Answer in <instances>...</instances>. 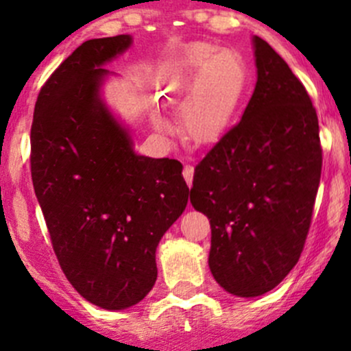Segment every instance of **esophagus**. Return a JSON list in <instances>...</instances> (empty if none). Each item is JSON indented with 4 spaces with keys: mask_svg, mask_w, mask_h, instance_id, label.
<instances>
[{
    "mask_svg": "<svg viewBox=\"0 0 351 351\" xmlns=\"http://www.w3.org/2000/svg\"><path fill=\"white\" fill-rule=\"evenodd\" d=\"M183 178H185L186 185L192 186V183H193V166L192 165H185V168H183Z\"/></svg>",
    "mask_w": 351,
    "mask_h": 351,
    "instance_id": "1",
    "label": "esophagus"
}]
</instances>
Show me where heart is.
Segmentation results:
<instances>
[{
    "label": "heart",
    "instance_id": "heart-1",
    "mask_svg": "<svg viewBox=\"0 0 351 351\" xmlns=\"http://www.w3.org/2000/svg\"><path fill=\"white\" fill-rule=\"evenodd\" d=\"M180 84L193 81L183 104L182 119L186 134L197 143H214L234 119L246 86V71L236 52L212 44L192 45L183 56L178 71ZM162 130L168 123L158 120Z\"/></svg>",
    "mask_w": 351,
    "mask_h": 351
}]
</instances>
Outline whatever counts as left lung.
I'll list each match as a JSON object with an SVG mask.
<instances>
[{"label":"left lung","mask_w":351,"mask_h":351,"mask_svg":"<svg viewBox=\"0 0 351 351\" xmlns=\"http://www.w3.org/2000/svg\"><path fill=\"white\" fill-rule=\"evenodd\" d=\"M256 86L238 125L195 168L190 202L210 221L208 267L238 297L275 289L302 253L321 180L319 123L306 88L253 37Z\"/></svg>","instance_id":"left-lung-1"}]
</instances>
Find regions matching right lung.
<instances>
[{
    "label": "right lung",
    "mask_w": 351,
    "mask_h": 351,
    "mask_svg": "<svg viewBox=\"0 0 351 351\" xmlns=\"http://www.w3.org/2000/svg\"><path fill=\"white\" fill-rule=\"evenodd\" d=\"M130 44V35L81 44L42 86L30 132L32 182L59 265L107 311L149 293L156 247L189 202L182 162L137 154L101 98L104 66Z\"/></svg>",
    "instance_id": "right-lung-1"
}]
</instances>
